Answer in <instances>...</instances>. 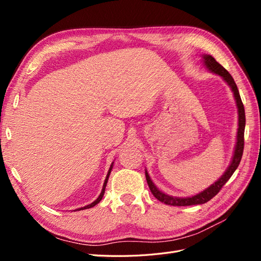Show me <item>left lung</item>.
<instances>
[{"label":"left lung","mask_w":261,"mask_h":261,"mask_svg":"<svg viewBox=\"0 0 261 261\" xmlns=\"http://www.w3.org/2000/svg\"><path fill=\"white\" fill-rule=\"evenodd\" d=\"M202 62L203 65L206 66L208 70H210L211 73L217 74L223 78V81L230 86V88L234 94V99L236 102V107H238V112H239V128H238V136H236V144L234 148V153L232 156V160L230 165H228L225 172L222 174L220 178H218L215 183L211 184L208 188L204 189V191L200 192L199 194L194 195L192 197H174V196H170L168 194H164L161 192L159 188H156V186L153 184V181L150 178L148 172L146 170L145 174H146V179L148 186L151 191L152 195L155 197V198L164 202L165 204H170V206H193V204H202L209 201L211 198H213L219 192L220 189L222 188V186L226 183V181L230 179V177L233 175V173L235 170L238 169L239 164L241 162L242 155H243V150H244V130H245V110L243 102L240 96V92L238 89V86H236L233 77L230 75V73L221 65L215 60V58H212L209 54H202Z\"/></svg>","instance_id":"obj_1"}]
</instances>
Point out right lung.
<instances>
[{
	"mask_svg": "<svg viewBox=\"0 0 261 261\" xmlns=\"http://www.w3.org/2000/svg\"><path fill=\"white\" fill-rule=\"evenodd\" d=\"M112 168H113V162H112V164H111V167H110V169H109V172H108L107 177H106V179H105V183H103V187H102V191H101V193H100V195H99L98 198H97L96 200H94L93 202H91L90 204H87V206H85V207H83V208H78V209H76V210L89 209V208H92L93 206H96L97 203H99V202H100V200L102 199V197H103V195H105V192H106V186H107V183H108V179H109V176H110V173H111V171H112Z\"/></svg>",
	"mask_w": 261,
	"mask_h": 261,
	"instance_id": "obj_1",
	"label": "right lung"
}]
</instances>
